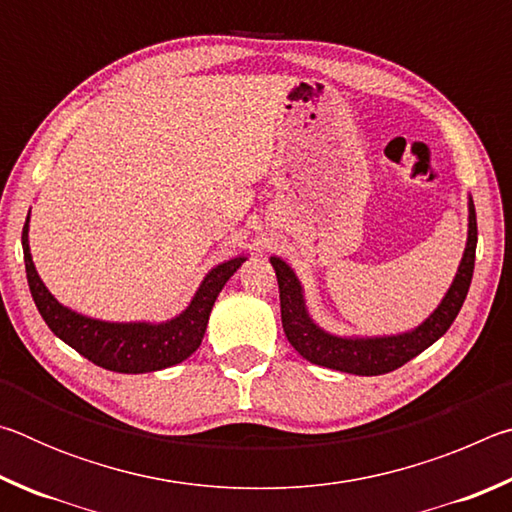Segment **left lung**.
<instances>
[{
    "mask_svg": "<svg viewBox=\"0 0 512 512\" xmlns=\"http://www.w3.org/2000/svg\"><path fill=\"white\" fill-rule=\"evenodd\" d=\"M476 255V212L470 198V230H467V246L458 266L452 287L440 302V307L424 320V323L409 334L384 336V339H341L323 332L314 325L302 300V289L298 277L293 275L289 264L280 257H271V264L280 287V309L282 327L289 343L307 361L316 366L350 372V375H386V372L402 368L406 361L418 357L429 345L443 336L461 311L467 291H470Z\"/></svg>",
    "mask_w": 512,
    "mask_h": 512,
    "instance_id": "obj_1",
    "label": "left lung"
}]
</instances>
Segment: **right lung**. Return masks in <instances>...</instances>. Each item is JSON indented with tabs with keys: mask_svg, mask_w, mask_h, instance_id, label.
Masks as SVG:
<instances>
[{
	"mask_svg": "<svg viewBox=\"0 0 512 512\" xmlns=\"http://www.w3.org/2000/svg\"><path fill=\"white\" fill-rule=\"evenodd\" d=\"M22 248L33 302L51 332L97 366L133 375L176 366L194 354L203 341L216 296L244 264V257H235L212 268L196 291L192 305L169 323H103L63 307L42 284L29 250V216L22 228Z\"/></svg>",
	"mask_w": 512,
	"mask_h": 512,
	"instance_id": "right-lung-1",
	"label": "right lung"
}]
</instances>
